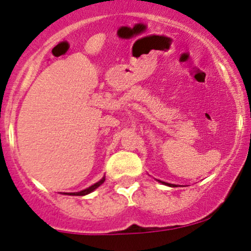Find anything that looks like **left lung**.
I'll return each mask as SVG.
<instances>
[{"mask_svg":"<svg viewBox=\"0 0 251 251\" xmlns=\"http://www.w3.org/2000/svg\"><path fill=\"white\" fill-rule=\"evenodd\" d=\"M157 180H158V179H157ZM158 182H160V183H162V184H164V185H168V186H175V185H174V184H170V183L162 182V180H158Z\"/></svg>","mask_w":251,"mask_h":251,"instance_id":"1","label":"left lung"}]
</instances>
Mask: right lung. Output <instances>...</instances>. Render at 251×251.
Returning <instances> with one entry per match:
<instances>
[{
    "instance_id": "1",
    "label": "right lung",
    "mask_w": 251,
    "mask_h": 251,
    "mask_svg": "<svg viewBox=\"0 0 251 251\" xmlns=\"http://www.w3.org/2000/svg\"><path fill=\"white\" fill-rule=\"evenodd\" d=\"M104 180H105V177H103L102 179L98 180V182L95 183L94 185L89 186V188H87L85 190H82V191H80V192H69V193H65V195H69V196H85V195H88V193L93 192L94 190H96L100 185H102V184L104 183Z\"/></svg>"
}]
</instances>
